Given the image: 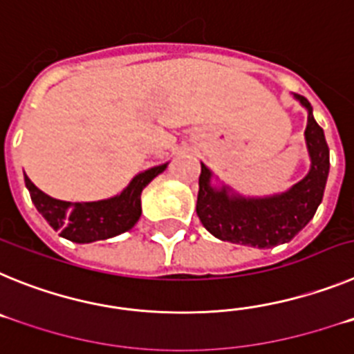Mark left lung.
<instances>
[{"mask_svg": "<svg viewBox=\"0 0 354 354\" xmlns=\"http://www.w3.org/2000/svg\"><path fill=\"white\" fill-rule=\"evenodd\" d=\"M292 97L308 115L305 145L310 168L287 192L266 196L241 195L200 162L196 214L218 239L253 248H273L289 243L314 218L330 174V149L324 131L315 122L310 102L298 93H292Z\"/></svg>", "mask_w": 354, "mask_h": 354, "instance_id": "8db88e82", "label": "left lung"}]
</instances>
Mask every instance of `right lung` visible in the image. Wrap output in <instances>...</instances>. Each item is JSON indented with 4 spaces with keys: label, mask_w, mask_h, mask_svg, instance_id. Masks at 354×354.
<instances>
[{
    "label": "right lung",
    "mask_w": 354,
    "mask_h": 354,
    "mask_svg": "<svg viewBox=\"0 0 354 354\" xmlns=\"http://www.w3.org/2000/svg\"><path fill=\"white\" fill-rule=\"evenodd\" d=\"M168 162L134 175L118 195L97 202H65L40 192L24 175L31 202L62 237L72 243H93L124 234L142 216V192L150 180L167 170Z\"/></svg>",
    "instance_id": "right-lung-1"
}]
</instances>
